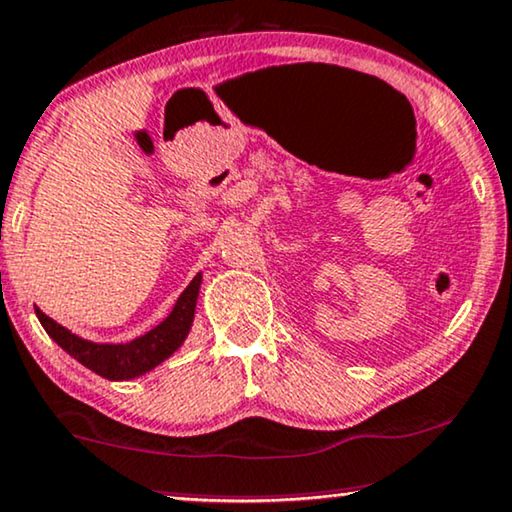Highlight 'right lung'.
<instances>
[{"label": "right lung", "mask_w": 512, "mask_h": 512, "mask_svg": "<svg viewBox=\"0 0 512 512\" xmlns=\"http://www.w3.org/2000/svg\"><path fill=\"white\" fill-rule=\"evenodd\" d=\"M199 285L201 274L194 276V281L187 285V290L182 292L177 304L170 311V316L163 320L161 325H156L154 330H149L147 335L128 344H93L86 342L77 335H72L70 330H65L63 325H58L56 320L46 316L44 311H37L39 323L44 325V330L49 332V337L56 342L60 349L70 353L74 360H79L81 365L93 370L100 377L112 379V381H124L140 377L149 370H154L156 365L163 363L168 356L180 349V344L185 342L189 327L194 320L196 309V297H199Z\"/></svg>", "instance_id": "add662e5"}]
</instances>
